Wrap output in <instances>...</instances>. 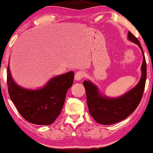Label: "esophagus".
<instances>
[{"instance_id": "1", "label": "esophagus", "mask_w": 153, "mask_h": 153, "mask_svg": "<svg viewBox=\"0 0 153 153\" xmlns=\"http://www.w3.org/2000/svg\"><path fill=\"white\" fill-rule=\"evenodd\" d=\"M83 76H84V73L81 72V71H79V72H76V74H75L74 79L76 81H80L82 79Z\"/></svg>"}]
</instances>
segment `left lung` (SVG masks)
<instances>
[{"mask_svg": "<svg viewBox=\"0 0 153 153\" xmlns=\"http://www.w3.org/2000/svg\"><path fill=\"white\" fill-rule=\"evenodd\" d=\"M127 39L139 46L143 55L141 76L134 87L119 97H111L102 94L97 85L90 80H85L83 83L90 114L96 122L101 125H112L125 120L134 111L143 95L146 79L145 56L141 44L129 31Z\"/></svg>", "mask_w": 153, "mask_h": 153, "instance_id": "obj_1", "label": "left lung"}]
</instances>
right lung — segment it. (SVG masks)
<instances>
[{
    "label": "right lung",
    "mask_w": 153,
    "mask_h": 153,
    "mask_svg": "<svg viewBox=\"0 0 153 153\" xmlns=\"http://www.w3.org/2000/svg\"><path fill=\"white\" fill-rule=\"evenodd\" d=\"M72 71L50 79L42 87L24 88L16 83L7 65V88L10 97L25 120L33 124L49 125L61 112L66 93L72 85Z\"/></svg>",
    "instance_id": "add662e5"
}]
</instances>
